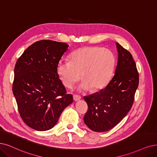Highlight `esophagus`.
<instances>
[{
    "label": "esophagus",
    "instance_id": "1",
    "mask_svg": "<svg viewBox=\"0 0 157 157\" xmlns=\"http://www.w3.org/2000/svg\"><path fill=\"white\" fill-rule=\"evenodd\" d=\"M73 99L75 101H78V100L81 99V97L78 95H73Z\"/></svg>",
    "mask_w": 157,
    "mask_h": 157
}]
</instances>
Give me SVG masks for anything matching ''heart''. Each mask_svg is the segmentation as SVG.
Segmentation results:
<instances>
[{"label": "heart", "instance_id": "obj_1", "mask_svg": "<svg viewBox=\"0 0 157 157\" xmlns=\"http://www.w3.org/2000/svg\"><path fill=\"white\" fill-rule=\"evenodd\" d=\"M115 65L114 55L107 49L86 46L73 52L70 60H61L57 66L60 79L67 87H71L81 77L79 90L102 88L108 84Z\"/></svg>", "mask_w": 157, "mask_h": 157}]
</instances>
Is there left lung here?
<instances>
[{"label": "left lung", "mask_w": 157, "mask_h": 157, "mask_svg": "<svg viewBox=\"0 0 157 157\" xmlns=\"http://www.w3.org/2000/svg\"><path fill=\"white\" fill-rule=\"evenodd\" d=\"M118 62L115 74L100 91L85 96L88 109L84 123L96 132L113 128L126 117L132 107L139 76L132 55L116 42Z\"/></svg>", "instance_id": "obj_1"}]
</instances>
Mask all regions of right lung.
Returning a JSON list of instances; mask_svg holds the SVG:
<instances>
[{"instance_id":"add662e5","label":"right lung","mask_w":157,"mask_h":157,"mask_svg":"<svg viewBox=\"0 0 157 157\" xmlns=\"http://www.w3.org/2000/svg\"><path fill=\"white\" fill-rule=\"evenodd\" d=\"M69 46L50 40L37 41L17 60L13 93L24 123L36 131H47L57 123L62 112L73 102L57 71Z\"/></svg>"}]
</instances>
